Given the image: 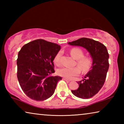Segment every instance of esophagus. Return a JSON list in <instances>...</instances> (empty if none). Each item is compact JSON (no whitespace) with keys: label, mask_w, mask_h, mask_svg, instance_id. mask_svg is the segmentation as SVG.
Here are the masks:
<instances>
[{"label":"esophagus","mask_w":124,"mask_h":124,"mask_svg":"<svg viewBox=\"0 0 124 124\" xmlns=\"http://www.w3.org/2000/svg\"><path fill=\"white\" fill-rule=\"evenodd\" d=\"M63 79L64 80H65V81H71L70 80V79H67V78H63Z\"/></svg>","instance_id":"esophagus-1"}]
</instances>
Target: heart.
Listing matches in <instances>:
<instances>
[{"mask_svg": "<svg viewBox=\"0 0 124 124\" xmlns=\"http://www.w3.org/2000/svg\"><path fill=\"white\" fill-rule=\"evenodd\" d=\"M70 53L71 56L74 59L77 60V65L84 72H86L90 70L92 64V61L91 58L84 56V54L82 50L78 48H73L70 50ZM61 56V52H58L54 56V62L56 64H58L60 63ZM78 67H75L74 68L62 67L57 70V74L60 76L65 77L66 78L71 79L74 77L77 76L80 73V69Z\"/></svg>", "mask_w": 124, "mask_h": 124, "instance_id": "heart-1", "label": "heart"}]
</instances>
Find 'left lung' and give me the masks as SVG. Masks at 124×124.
<instances>
[{"instance_id":"obj_1","label":"left lung","mask_w":124,"mask_h":124,"mask_svg":"<svg viewBox=\"0 0 124 124\" xmlns=\"http://www.w3.org/2000/svg\"><path fill=\"white\" fill-rule=\"evenodd\" d=\"M68 44L84 47L91 56V70L86 74L84 79L78 81L79 87L72 90V93L77 97L83 99L91 98L98 93L106 80L109 66L107 49L100 42L86 38L69 42Z\"/></svg>"}]
</instances>
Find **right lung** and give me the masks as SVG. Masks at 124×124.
Instances as JSON below:
<instances>
[{"mask_svg": "<svg viewBox=\"0 0 124 124\" xmlns=\"http://www.w3.org/2000/svg\"><path fill=\"white\" fill-rule=\"evenodd\" d=\"M61 49L57 44L37 39L20 50L17 60V76L24 93L31 99L43 101L53 95L62 77L54 73V60Z\"/></svg>", "mask_w": 124, "mask_h": 124, "instance_id": "obj_1", "label": "right lung"}]
</instances>
